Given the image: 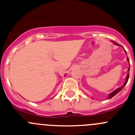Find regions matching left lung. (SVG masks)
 I'll return each instance as SVG.
<instances>
[{"label":"left lung","instance_id":"obj_1","mask_svg":"<svg viewBox=\"0 0 135 135\" xmlns=\"http://www.w3.org/2000/svg\"><path fill=\"white\" fill-rule=\"evenodd\" d=\"M112 42L114 44H116V45H119V46H120V45L119 44H118V43H116V42H115V41H112ZM125 51H126V50H125ZM127 60L128 61H129V58L127 57ZM130 68V67H129ZM129 69H128V71L129 72ZM129 73H128V74H127V78H126V82H125V84H123V85L122 87H121V88H118V89H115V91H113L112 93H111L110 94V95H109V97H108V99H111V98H112L114 96V95H116L117 93H118V92H119L121 90H122V89H123V88H124L125 86H126V85L127 84V81H128V80H129Z\"/></svg>","mask_w":135,"mask_h":135}]
</instances>
